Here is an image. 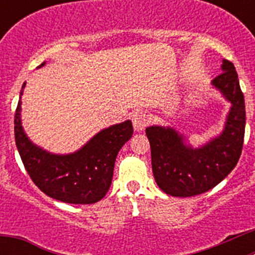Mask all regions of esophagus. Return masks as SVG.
<instances>
[{"label": "esophagus", "mask_w": 255, "mask_h": 255, "mask_svg": "<svg viewBox=\"0 0 255 255\" xmlns=\"http://www.w3.org/2000/svg\"><path fill=\"white\" fill-rule=\"evenodd\" d=\"M132 120V126H134V130L138 132L143 131L148 125V117L147 115L143 114V112H135L131 116Z\"/></svg>", "instance_id": "esophagus-1"}]
</instances>
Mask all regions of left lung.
<instances>
[{"instance_id": "left-lung-1", "label": "left lung", "mask_w": 255, "mask_h": 255, "mask_svg": "<svg viewBox=\"0 0 255 255\" xmlns=\"http://www.w3.org/2000/svg\"><path fill=\"white\" fill-rule=\"evenodd\" d=\"M222 73L211 85L230 103L224 129L206 143L193 147L171 126L145 129L150 143L152 170L157 185L172 197H194L215 188L229 175L242 154L245 103L233 62L222 60Z\"/></svg>"}]
</instances>
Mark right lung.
<instances>
[{
    "label": "right lung",
    "mask_w": 255,
    "mask_h": 255,
    "mask_svg": "<svg viewBox=\"0 0 255 255\" xmlns=\"http://www.w3.org/2000/svg\"><path fill=\"white\" fill-rule=\"evenodd\" d=\"M15 114V143L30 179L44 194L64 203L100 202L111 186L117 153L132 136L131 121L105 128L75 152L52 153L33 143L22 128L21 96Z\"/></svg>",
    "instance_id": "right-lung-1"
}]
</instances>
